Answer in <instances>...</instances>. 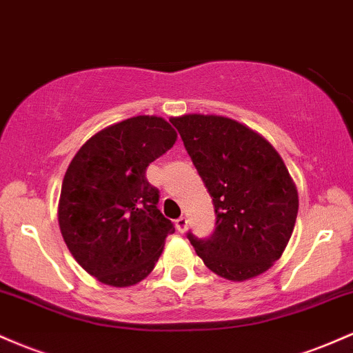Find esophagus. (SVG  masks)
Segmentation results:
<instances>
[{
    "instance_id": "1",
    "label": "esophagus",
    "mask_w": 353,
    "mask_h": 353,
    "mask_svg": "<svg viewBox=\"0 0 353 353\" xmlns=\"http://www.w3.org/2000/svg\"><path fill=\"white\" fill-rule=\"evenodd\" d=\"M175 225H176V230L180 233H183L185 230L188 228V220L185 219V216H180V219H178L176 221H175Z\"/></svg>"
}]
</instances>
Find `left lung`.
I'll use <instances>...</instances> for the list:
<instances>
[{
  "label": "left lung",
  "mask_w": 353,
  "mask_h": 353,
  "mask_svg": "<svg viewBox=\"0 0 353 353\" xmlns=\"http://www.w3.org/2000/svg\"><path fill=\"white\" fill-rule=\"evenodd\" d=\"M170 121L215 207L212 235L187 233L196 255L233 282L267 272L282 256L299 213L283 160L263 137L230 118L183 114Z\"/></svg>",
  "instance_id": "obj_1"
}]
</instances>
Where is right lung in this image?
Instances as JSON below:
<instances>
[{"instance_id":"right-lung-1","label":"right lung","mask_w":353,"mask_h":353,"mask_svg":"<svg viewBox=\"0 0 353 353\" xmlns=\"http://www.w3.org/2000/svg\"><path fill=\"white\" fill-rule=\"evenodd\" d=\"M176 132L160 117L106 126L78 150L58 205L63 240L101 283L130 287L155 268L175 227L158 210L160 192L146 168L168 152Z\"/></svg>"}]
</instances>
